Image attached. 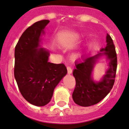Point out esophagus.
<instances>
[{"instance_id":"1","label":"esophagus","mask_w":129,"mask_h":129,"mask_svg":"<svg viewBox=\"0 0 129 129\" xmlns=\"http://www.w3.org/2000/svg\"><path fill=\"white\" fill-rule=\"evenodd\" d=\"M67 73H68L69 75L71 74L72 72H73V71H72V69H71V67H69V66H67Z\"/></svg>"}]
</instances>
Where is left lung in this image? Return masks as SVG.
I'll return each instance as SVG.
<instances>
[{"mask_svg": "<svg viewBox=\"0 0 129 129\" xmlns=\"http://www.w3.org/2000/svg\"><path fill=\"white\" fill-rule=\"evenodd\" d=\"M106 42V47L100 50L103 53L83 58L75 64L76 69L73 74L76 85L73 99L77 105L89 107L98 104L109 93L113 87L117 69V54L112 38L109 34L107 35ZM104 54L110 60V69L100 82H94L91 76L92 71L99 58Z\"/></svg>", "mask_w": 129, "mask_h": 129, "instance_id": "left-lung-1", "label": "left lung"}]
</instances>
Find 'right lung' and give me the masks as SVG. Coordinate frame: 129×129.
<instances>
[{
    "label": "right lung",
    "mask_w": 129,
    "mask_h": 129,
    "mask_svg": "<svg viewBox=\"0 0 129 129\" xmlns=\"http://www.w3.org/2000/svg\"><path fill=\"white\" fill-rule=\"evenodd\" d=\"M49 22L42 20L26 29L15 49L14 75L18 89L25 100L36 106L50 102L54 88L67 73L63 63L49 62L48 51L39 48Z\"/></svg>",
    "instance_id": "obj_1"
}]
</instances>
